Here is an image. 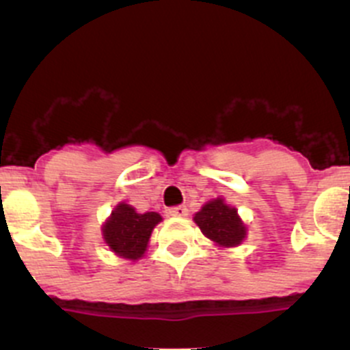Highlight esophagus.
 Listing matches in <instances>:
<instances>
[{"label": "esophagus", "instance_id": "esophagus-1", "mask_svg": "<svg viewBox=\"0 0 350 350\" xmlns=\"http://www.w3.org/2000/svg\"><path fill=\"white\" fill-rule=\"evenodd\" d=\"M167 213L171 215V217L183 218V217H186V215H188V210H186V206H172V208H169Z\"/></svg>", "mask_w": 350, "mask_h": 350}]
</instances>
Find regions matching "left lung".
<instances>
[{
    "instance_id": "obj_1",
    "label": "left lung",
    "mask_w": 350,
    "mask_h": 350,
    "mask_svg": "<svg viewBox=\"0 0 350 350\" xmlns=\"http://www.w3.org/2000/svg\"><path fill=\"white\" fill-rule=\"evenodd\" d=\"M193 220L204 237L224 249L241 245L247 237V227L239 217L237 208L225 203L224 198L206 201Z\"/></svg>"
}]
</instances>
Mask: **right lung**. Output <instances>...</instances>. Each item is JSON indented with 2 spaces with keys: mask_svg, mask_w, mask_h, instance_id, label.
Returning a JSON list of instances; mask_svg holds the SVG:
<instances>
[{
  "mask_svg": "<svg viewBox=\"0 0 350 350\" xmlns=\"http://www.w3.org/2000/svg\"><path fill=\"white\" fill-rule=\"evenodd\" d=\"M162 221L157 211L137 213L125 201L113 208L111 215L101 225L103 241L115 256L129 260H139L149 247L155 225Z\"/></svg>",
  "mask_w": 350,
  "mask_h": 350,
  "instance_id": "obj_1",
  "label": "right lung"
}]
</instances>
